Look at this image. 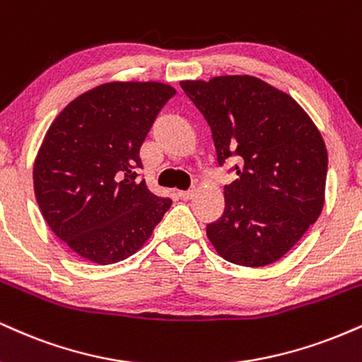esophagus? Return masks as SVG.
<instances>
[{"mask_svg": "<svg viewBox=\"0 0 362 362\" xmlns=\"http://www.w3.org/2000/svg\"><path fill=\"white\" fill-rule=\"evenodd\" d=\"M195 194V189H189V190H178V197L184 199V200H189L192 199Z\"/></svg>", "mask_w": 362, "mask_h": 362, "instance_id": "1", "label": "esophagus"}]
</instances>
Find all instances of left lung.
I'll use <instances>...</instances> for the list:
<instances>
[{
    "label": "left lung",
    "instance_id": "obj_1",
    "mask_svg": "<svg viewBox=\"0 0 362 362\" xmlns=\"http://www.w3.org/2000/svg\"><path fill=\"white\" fill-rule=\"evenodd\" d=\"M211 126L217 163L236 180L207 236L226 261L267 267L297 245L324 207L327 150L307 112L267 82L223 76L180 82Z\"/></svg>",
    "mask_w": 362,
    "mask_h": 362
}]
</instances>
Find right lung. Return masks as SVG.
Segmentation results:
<instances>
[{
	"instance_id": "add662e5",
	"label": "right lung",
	"mask_w": 362,
	"mask_h": 362,
	"mask_svg": "<svg viewBox=\"0 0 362 362\" xmlns=\"http://www.w3.org/2000/svg\"><path fill=\"white\" fill-rule=\"evenodd\" d=\"M173 95L162 82H110L74 99L52 123L35 160V195L55 236L82 258H129L172 206L138 172L139 148Z\"/></svg>"
}]
</instances>
